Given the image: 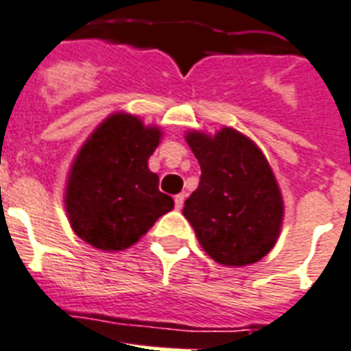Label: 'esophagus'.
I'll return each mask as SVG.
<instances>
[{
	"instance_id": "34e87169",
	"label": "esophagus",
	"mask_w": 351,
	"mask_h": 351,
	"mask_svg": "<svg viewBox=\"0 0 351 351\" xmlns=\"http://www.w3.org/2000/svg\"><path fill=\"white\" fill-rule=\"evenodd\" d=\"M173 201H176V208H178V210H181L184 205V194H178L176 197H173Z\"/></svg>"
}]
</instances>
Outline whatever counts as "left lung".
<instances>
[{"mask_svg": "<svg viewBox=\"0 0 351 351\" xmlns=\"http://www.w3.org/2000/svg\"><path fill=\"white\" fill-rule=\"evenodd\" d=\"M186 143L199 161L201 178L184 201L183 216L201 247L223 265L258 262L273 249L284 216L267 159L230 128L216 137L192 132Z\"/></svg>", "mask_w": 351, "mask_h": 351, "instance_id": "left-lung-1", "label": "left lung"}]
</instances>
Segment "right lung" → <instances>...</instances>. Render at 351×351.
<instances>
[{"mask_svg":"<svg viewBox=\"0 0 351 351\" xmlns=\"http://www.w3.org/2000/svg\"><path fill=\"white\" fill-rule=\"evenodd\" d=\"M161 132L132 115H113L78 152L69 173L65 208L77 236L102 251L133 245L173 199L159 190L148 157Z\"/></svg>","mask_w":351,"mask_h":351,"instance_id":"1","label":"right lung"}]
</instances>
